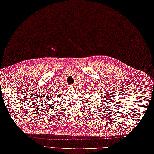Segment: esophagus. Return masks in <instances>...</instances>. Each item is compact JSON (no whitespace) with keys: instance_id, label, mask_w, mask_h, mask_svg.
I'll return each instance as SVG.
<instances>
[{"instance_id":"34e87169","label":"esophagus","mask_w":154,"mask_h":154,"mask_svg":"<svg viewBox=\"0 0 154 154\" xmlns=\"http://www.w3.org/2000/svg\"><path fill=\"white\" fill-rule=\"evenodd\" d=\"M69 90H70V91H73L74 90V88H73V86H69Z\"/></svg>"}]
</instances>
